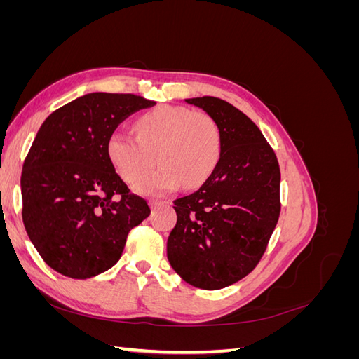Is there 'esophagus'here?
<instances>
[{
  "label": "esophagus",
  "instance_id": "obj_1",
  "mask_svg": "<svg viewBox=\"0 0 359 359\" xmlns=\"http://www.w3.org/2000/svg\"><path fill=\"white\" fill-rule=\"evenodd\" d=\"M166 202H161V201H149V206H151V210H156V208H158V206H161V205H165Z\"/></svg>",
  "mask_w": 359,
  "mask_h": 359
}]
</instances>
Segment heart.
Instances as JSON below:
<instances>
[{
	"instance_id": "1",
	"label": "heart",
	"mask_w": 359,
	"mask_h": 359,
	"mask_svg": "<svg viewBox=\"0 0 359 359\" xmlns=\"http://www.w3.org/2000/svg\"><path fill=\"white\" fill-rule=\"evenodd\" d=\"M136 136L116 130L107 137L106 153L115 172L127 184L142 180L154 166L160 168L136 186L142 194H157L184 187H199L208 180L222 156V130L208 114L187 107L163 104L140 115Z\"/></svg>"
}]
</instances>
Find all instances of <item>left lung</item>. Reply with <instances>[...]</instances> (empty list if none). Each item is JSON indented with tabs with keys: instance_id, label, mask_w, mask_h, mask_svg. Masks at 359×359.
Returning a JSON list of instances; mask_svg holds the SVG:
<instances>
[{
	"instance_id": "left-lung-1",
	"label": "left lung",
	"mask_w": 359,
	"mask_h": 359,
	"mask_svg": "<svg viewBox=\"0 0 359 359\" xmlns=\"http://www.w3.org/2000/svg\"><path fill=\"white\" fill-rule=\"evenodd\" d=\"M186 102L215 119L223 147L203 186L173 202L168 260L189 285L215 290L244 278L262 257L280 214V168L257 126L235 106L210 95Z\"/></svg>"
}]
</instances>
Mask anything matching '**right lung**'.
Wrapping results in <instances>:
<instances>
[{
    "label": "right lung",
    "instance_id": "obj_1",
    "mask_svg": "<svg viewBox=\"0 0 359 359\" xmlns=\"http://www.w3.org/2000/svg\"><path fill=\"white\" fill-rule=\"evenodd\" d=\"M156 104L135 94L90 93L52 112L24 161L22 220L57 273L90 278L112 268L128 232L149 215L106 153L107 137L133 112Z\"/></svg>",
    "mask_w": 359,
    "mask_h": 359
}]
</instances>
